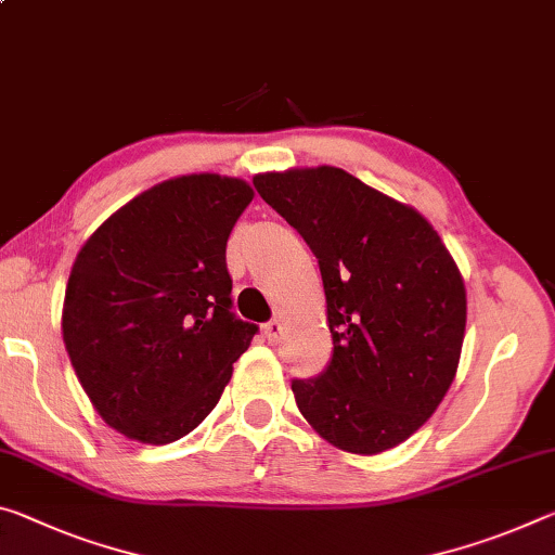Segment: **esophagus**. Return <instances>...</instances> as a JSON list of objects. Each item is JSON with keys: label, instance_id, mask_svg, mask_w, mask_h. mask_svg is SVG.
<instances>
[{"label": "esophagus", "instance_id": "34e87169", "mask_svg": "<svg viewBox=\"0 0 555 555\" xmlns=\"http://www.w3.org/2000/svg\"><path fill=\"white\" fill-rule=\"evenodd\" d=\"M263 336H267L269 343H279L281 336H284V323L281 321H269L267 325H263Z\"/></svg>", "mask_w": 555, "mask_h": 555}]
</instances>
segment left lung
I'll list each match as a JSON object with an SVG mask.
<instances>
[{
	"mask_svg": "<svg viewBox=\"0 0 555 555\" xmlns=\"http://www.w3.org/2000/svg\"><path fill=\"white\" fill-rule=\"evenodd\" d=\"M254 188L319 259L331 363L294 380L325 442L380 454L425 425L460 365L467 292L435 227L340 167L263 172Z\"/></svg>",
	"mask_w": 555,
	"mask_h": 555,
	"instance_id": "8db88e82",
	"label": "left lung"
}]
</instances>
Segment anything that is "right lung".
I'll use <instances>...</instances> for the list:
<instances>
[{"label": "right lung", "instance_id": "right-lung-1", "mask_svg": "<svg viewBox=\"0 0 555 555\" xmlns=\"http://www.w3.org/2000/svg\"><path fill=\"white\" fill-rule=\"evenodd\" d=\"M254 197L240 178L165 180L81 246L61 331L105 425L145 444L190 435L215 410L257 325L232 313L227 240Z\"/></svg>", "mask_w": 555, "mask_h": 555}]
</instances>
